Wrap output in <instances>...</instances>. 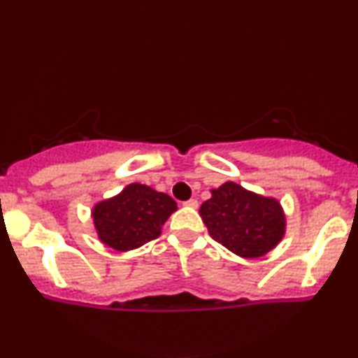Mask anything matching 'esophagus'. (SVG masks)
Segmentation results:
<instances>
[{"label": "esophagus", "mask_w": 358, "mask_h": 358, "mask_svg": "<svg viewBox=\"0 0 358 358\" xmlns=\"http://www.w3.org/2000/svg\"><path fill=\"white\" fill-rule=\"evenodd\" d=\"M183 205H185V207L196 208V207H199V200H196V199H190V200H187V202H183Z\"/></svg>", "instance_id": "1"}]
</instances>
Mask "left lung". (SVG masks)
Returning a JSON list of instances; mask_svg holds the SVG:
<instances>
[{"label": "left lung", "instance_id": "left-lung-1", "mask_svg": "<svg viewBox=\"0 0 358 358\" xmlns=\"http://www.w3.org/2000/svg\"><path fill=\"white\" fill-rule=\"evenodd\" d=\"M200 215L213 241L237 256L261 257L276 248L285 234V215L278 200L227 182L212 190Z\"/></svg>", "mask_w": 358, "mask_h": 358}]
</instances>
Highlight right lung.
<instances>
[{"label": "right lung", "mask_w": 358, "mask_h": 358, "mask_svg": "<svg viewBox=\"0 0 358 358\" xmlns=\"http://www.w3.org/2000/svg\"><path fill=\"white\" fill-rule=\"evenodd\" d=\"M175 210L176 202L170 195L133 183L114 199L97 203L92 217L104 244L116 250H129L156 239Z\"/></svg>", "instance_id": "right-lung-1"}]
</instances>
